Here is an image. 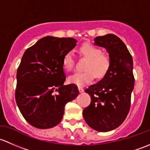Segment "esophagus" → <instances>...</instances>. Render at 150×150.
<instances>
[{"mask_svg":"<svg viewBox=\"0 0 150 150\" xmlns=\"http://www.w3.org/2000/svg\"><path fill=\"white\" fill-rule=\"evenodd\" d=\"M79 91L80 92H84V89H83L82 87H81V86H79Z\"/></svg>","mask_w":150,"mask_h":150,"instance_id":"1","label":"esophagus"}]
</instances>
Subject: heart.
Masks as SVG:
<instances>
[{
  "mask_svg": "<svg viewBox=\"0 0 150 150\" xmlns=\"http://www.w3.org/2000/svg\"><path fill=\"white\" fill-rule=\"evenodd\" d=\"M81 57L87 59L84 71L76 72L69 78V82L78 86H84L95 79L102 78L108 71L111 64L109 55L103 52L100 47L89 42L81 45L79 47ZM63 66L67 71H71L75 66V60L71 52H67L63 58Z\"/></svg>",
  "mask_w": 150,
  "mask_h": 150,
  "instance_id": "obj_1",
  "label": "heart"
}]
</instances>
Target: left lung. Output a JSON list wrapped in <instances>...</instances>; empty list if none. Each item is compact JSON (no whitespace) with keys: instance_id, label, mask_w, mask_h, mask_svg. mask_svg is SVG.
<instances>
[{"instance_id":"8db88e82","label":"left lung","mask_w":150,"mask_h":150,"mask_svg":"<svg viewBox=\"0 0 150 150\" xmlns=\"http://www.w3.org/2000/svg\"><path fill=\"white\" fill-rule=\"evenodd\" d=\"M95 45L105 47L111 60L108 71L97 84L85 89L91 103L83 117L92 129L100 132L113 130L126 119L134 86L132 55L116 35L97 37Z\"/></svg>"}]
</instances>
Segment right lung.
I'll list each match as a JSON object with an SVG mask.
<instances>
[{
    "mask_svg": "<svg viewBox=\"0 0 150 150\" xmlns=\"http://www.w3.org/2000/svg\"><path fill=\"white\" fill-rule=\"evenodd\" d=\"M76 43L74 38L45 37L21 58L15 99L21 115L34 127L45 129L58 124L66 103L79 95L76 84L64 85L63 58Z\"/></svg>",
    "mask_w": 150,
    "mask_h": 150,
    "instance_id": "obj_1",
    "label": "right lung"
}]
</instances>
